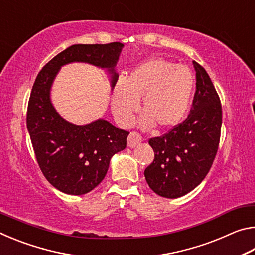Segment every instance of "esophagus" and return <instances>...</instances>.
<instances>
[{"label": "esophagus", "instance_id": "esophagus-1", "mask_svg": "<svg viewBox=\"0 0 255 255\" xmlns=\"http://www.w3.org/2000/svg\"><path fill=\"white\" fill-rule=\"evenodd\" d=\"M141 141V136L139 133L137 132H130L128 136V139H127V144H128V147L133 148L136 147L138 144H140Z\"/></svg>", "mask_w": 255, "mask_h": 255}]
</instances>
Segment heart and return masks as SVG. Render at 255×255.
<instances>
[{
  "label": "heart",
  "instance_id": "obj_1",
  "mask_svg": "<svg viewBox=\"0 0 255 255\" xmlns=\"http://www.w3.org/2000/svg\"><path fill=\"white\" fill-rule=\"evenodd\" d=\"M195 77L187 66L155 57L146 60L127 77L119 76L111 91V109L117 122L127 126L139 106L144 128L155 124L170 129L182 122L191 102Z\"/></svg>",
  "mask_w": 255,
  "mask_h": 255
}]
</instances>
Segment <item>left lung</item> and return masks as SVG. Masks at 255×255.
Returning a JSON list of instances; mask_svg holds the SVG:
<instances>
[{
	"label": "left lung",
	"mask_w": 255,
	"mask_h": 255,
	"mask_svg": "<svg viewBox=\"0 0 255 255\" xmlns=\"http://www.w3.org/2000/svg\"><path fill=\"white\" fill-rule=\"evenodd\" d=\"M196 93L183 123L162 137L150 138L154 161L144 172L146 182L164 198L182 197L201 183L218 149L222 105L205 68L193 60Z\"/></svg>",
	"instance_id": "left-lung-1"
}]
</instances>
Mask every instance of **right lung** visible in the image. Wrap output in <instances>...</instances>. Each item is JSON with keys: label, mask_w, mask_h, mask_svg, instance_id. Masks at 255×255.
<instances>
[{"label": "right lung", "mask_w": 255, "mask_h": 255, "mask_svg": "<svg viewBox=\"0 0 255 255\" xmlns=\"http://www.w3.org/2000/svg\"><path fill=\"white\" fill-rule=\"evenodd\" d=\"M123 48L122 42L73 45L47 63L34 81L27 111L32 147L45 178L67 195H85L105 179L111 157L126 148L129 132L101 118L86 125L67 122L51 103V85L62 66L88 63L109 73L112 89Z\"/></svg>", "instance_id": "add662e5"}]
</instances>
